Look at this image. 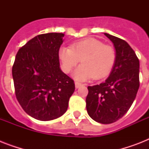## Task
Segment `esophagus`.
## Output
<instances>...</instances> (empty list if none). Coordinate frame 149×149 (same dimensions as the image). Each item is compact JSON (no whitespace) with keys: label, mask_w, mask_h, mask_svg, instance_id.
<instances>
[{"label":"esophagus","mask_w":149,"mask_h":149,"mask_svg":"<svg viewBox=\"0 0 149 149\" xmlns=\"http://www.w3.org/2000/svg\"><path fill=\"white\" fill-rule=\"evenodd\" d=\"M82 84L79 82H75V86H76V88H79V86H81Z\"/></svg>","instance_id":"1"}]
</instances>
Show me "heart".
<instances>
[{"label":"heart","instance_id":"heart-1","mask_svg":"<svg viewBox=\"0 0 149 149\" xmlns=\"http://www.w3.org/2000/svg\"><path fill=\"white\" fill-rule=\"evenodd\" d=\"M62 69L69 73L80 61L74 72L78 80L104 78L110 73L116 59L115 50L96 38H86L73 43L71 48H62L58 52Z\"/></svg>","mask_w":149,"mask_h":149}]
</instances>
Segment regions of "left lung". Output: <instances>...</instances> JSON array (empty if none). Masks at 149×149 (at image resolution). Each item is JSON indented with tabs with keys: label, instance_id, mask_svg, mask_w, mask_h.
<instances>
[{
	"label": "left lung",
	"instance_id": "8db88e82",
	"mask_svg": "<svg viewBox=\"0 0 149 149\" xmlns=\"http://www.w3.org/2000/svg\"><path fill=\"white\" fill-rule=\"evenodd\" d=\"M113 42L116 59L105 82L88 86L86 110L93 120L111 124L121 118L133 104L139 88V60L125 40L107 33Z\"/></svg>",
	"mask_w": 149,
	"mask_h": 149
}]
</instances>
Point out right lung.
<instances>
[{
  "label": "right lung",
  "mask_w": 149,
  "mask_h": 149,
  "mask_svg": "<svg viewBox=\"0 0 149 149\" xmlns=\"http://www.w3.org/2000/svg\"><path fill=\"white\" fill-rule=\"evenodd\" d=\"M63 33L38 35L17 52L12 67L15 95L25 112L39 120L58 118L68 108L74 81L59 67Z\"/></svg>",
  "instance_id": "obj_1"
}]
</instances>
